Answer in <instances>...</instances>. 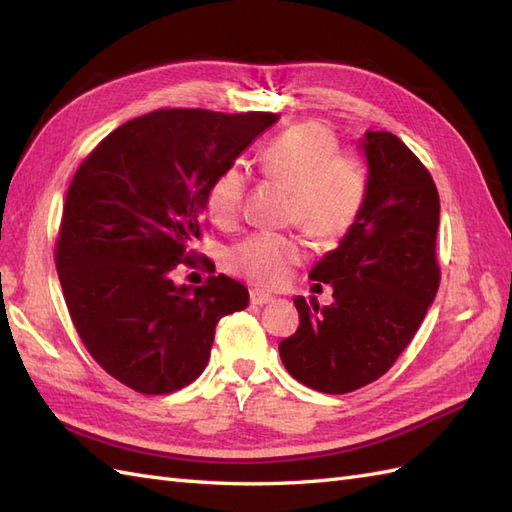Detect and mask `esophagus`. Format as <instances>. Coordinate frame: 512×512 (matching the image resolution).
Here are the masks:
<instances>
[{"instance_id":"1","label":"esophagus","mask_w":512,"mask_h":512,"mask_svg":"<svg viewBox=\"0 0 512 512\" xmlns=\"http://www.w3.org/2000/svg\"><path fill=\"white\" fill-rule=\"evenodd\" d=\"M273 294L269 292H262V290H252L250 292V301L252 305H267V303H273Z\"/></svg>"}]
</instances>
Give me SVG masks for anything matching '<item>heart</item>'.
Instances as JSON below:
<instances>
[{
    "instance_id": "b5f03b06",
    "label": "heart",
    "mask_w": 512,
    "mask_h": 512,
    "mask_svg": "<svg viewBox=\"0 0 512 512\" xmlns=\"http://www.w3.org/2000/svg\"><path fill=\"white\" fill-rule=\"evenodd\" d=\"M262 173L292 190L290 220L309 237L331 243L354 228L367 198V168L339 153L337 134L322 121L288 128L262 149ZM247 179L239 164L222 168L207 190V211L215 224L232 226L241 215ZM301 260V245L284 235L258 232L228 252L230 269L260 286H280Z\"/></svg>"
}]
</instances>
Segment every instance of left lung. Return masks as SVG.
I'll list each match as a JSON object with an SVG mask.
<instances>
[{
    "instance_id": "1",
    "label": "left lung",
    "mask_w": 512,
    "mask_h": 512,
    "mask_svg": "<svg viewBox=\"0 0 512 512\" xmlns=\"http://www.w3.org/2000/svg\"><path fill=\"white\" fill-rule=\"evenodd\" d=\"M359 145L369 170L361 218L309 271L331 284L333 303L294 297L299 329L280 342L288 374L331 395L386 374L440 286V196L429 170L391 132H365Z\"/></svg>"
}]
</instances>
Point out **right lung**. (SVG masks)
Masks as SVG:
<instances>
[{"mask_svg":"<svg viewBox=\"0 0 512 512\" xmlns=\"http://www.w3.org/2000/svg\"><path fill=\"white\" fill-rule=\"evenodd\" d=\"M273 113L164 108L123 123L76 170L55 265L68 312L104 371L145 395H166L207 367L215 324L250 292L232 277L177 286L215 175L235 164Z\"/></svg>","mask_w":512,"mask_h":512,"instance_id":"1","label":"right lung"}]
</instances>
